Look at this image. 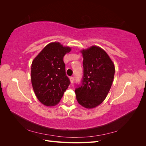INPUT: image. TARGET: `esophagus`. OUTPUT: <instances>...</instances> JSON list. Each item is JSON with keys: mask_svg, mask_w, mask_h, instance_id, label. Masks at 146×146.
<instances>
[{"mask_svg": "<svg viewBox=\"0 0 146 146\" xmlns=\"http://www.w3.org/2000/svg\"><path fill=\"white\" fill-rule=\"evenodd\" d=\"M69 79H70V83H73V82H74V78L73 77H70L69 78Z\"/></svg>", "mask_w": 146, "mask_h": 146, "instance_id": "esophagus-1", "label": "esophagus"}]
</instances>
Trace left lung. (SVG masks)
<instances>
[{
	"label": "left lung",
	"mask_w": 146,
	"mask_h": 146,
	"mask_svg": "<svg viewBox=\"0 0 146 146\" xmlns=\"http://www.w3.org/2000/svg\"><path fill=\"white\" fill-rule=\"evenodd\" d=\"M83 61L82 85L75 90L78 104L87 109L103 102L111 87L115 72L113 61L103 48L92 46L80 50Z\"/></svg>",
	"instance_id": "obj_1"
}]
</instances>
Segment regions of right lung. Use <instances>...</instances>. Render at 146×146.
<instances>
[{
    "label": "right lung",
    "mask_w": 146,
    "mask_h": 146,
    "mask_svg": "<svg viewBox=\"0 0 146 146\" xmlns=\"http://www.w3.org/2000/svg\"><path fill=\"white\" fill-rule=\"evenodd\" d=\"M71 50L59 42L44 47L32 61L31 81L38 100L47 107L59 103L70 81L66 76L63 57Z\"/></svg>",
    "instance_id": "right-lung-1"
}]
</instances>
